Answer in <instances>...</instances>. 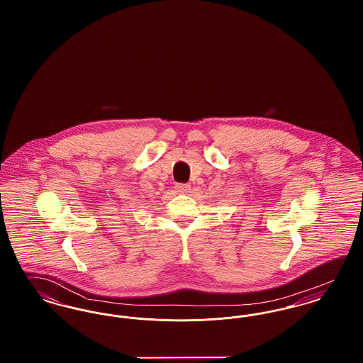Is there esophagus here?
Listing matches in <instances>:
<instances>
[{"label": "esophagus", "instance_id": "34e87169", "mask_svg": "<svg viewBox=\"0 0 363 363\" xmlns=\"http://www.w3.org/2000/svg\"><path fill=\"white\" fill-rule=\"evenodd\" d=\"M175 189L179 193H188L190 190V185L189 184H177Z\"/></svg>", "mask_w": 363, "mask_h": 363}]
</instances>
